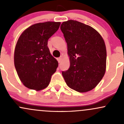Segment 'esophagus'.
Returning <instances> with one entry per match:
<instances>
[{
	"label": "esophagus",
	"instance_id": "obj_1",
	"mask_svg": "<svg viewBox=\"0 0 124 124\" xmlns=\"http://www.w3.org/2000/svg\"><path fill=\"white\" fill-rule=\"evenodd\" d=\"M62 57L59 58H58V62H59V63H60L61 61H62Z\"/></svg>",
	"mask_w": 124,
	"mask_h": 124
}]
</instances>
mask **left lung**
I'll use <instances>...</instances> for the list:
<instances>
[{"label": "left lung", "instance_id": "8db88e82", "mask_svg": "<svg viewBox=\"0 0 124 124\" xmlns=\"http://www.w3.org/2000/svg\"><path fill=\"white\" fill-rule=\"evenodd\" d=\"M61 30L68 46L69 69L62 74L67 85L80 93L93 89L105 74L107 52L103 38L90 25L70 20Z\"/></svg>", "mask_w": 124, "mask_h": 124}]
</instances>
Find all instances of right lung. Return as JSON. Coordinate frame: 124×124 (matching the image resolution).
<instances>
[{
	"label": "right lung",
	"instance_id": "right-lung-1",
	"mask_svg": "<svg viewBox=\"0 0 124 124\" xmlns=\"http://www.w3.org/2000/svg\"><path fill=\"white\" fill-rule=\"evenodd\" d=\"M60 22L39 23L27 28L18 38L14 62L17 73L28 89L41 90L48 86L58 62L51 55L48 40L57 31Z\"/></svg>",
	"mask_w": 124,
	"mask_h": 124
}]
</instances>
